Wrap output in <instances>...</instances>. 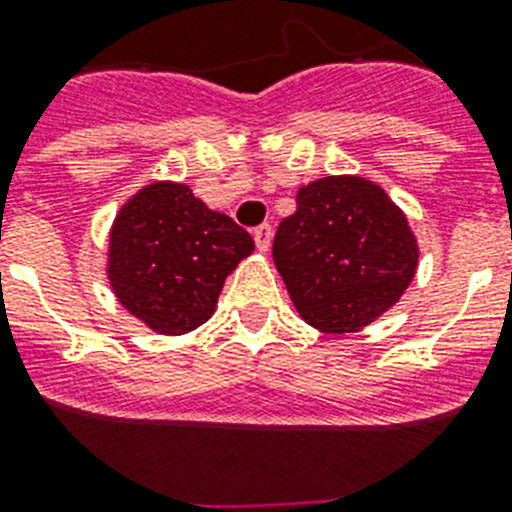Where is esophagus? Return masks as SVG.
<instances>
[{
    "label": "esophagus",
    "instance_id": "1",
    "mask_svg": "<svg viewBox=\"0 0 512 512\" xmlns=\"http://www.w3.org/2000/svg\"><path fill=\"white\" fill-rule=\"evenodd\" d=\"M271 235H274L271 225H259V228L253 230V241H256V248H259V251H269Z\"/></svg>",
    "mask_w": 512,
    "mask_h": 512
}]
</instances>
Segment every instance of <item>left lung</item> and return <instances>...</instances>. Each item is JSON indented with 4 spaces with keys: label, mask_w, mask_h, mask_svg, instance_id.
Segmentation results:
<instances>
[{
    "label": "left lung",
    "mask_w": 512,
    "mask_h": 512,
    "mask_svg": "<svg viewBox=\"0 0 512 512\" xmlns=\"http://www.w3.org/2000/svg\"><path fill=\"white\" fill-rule=\"evenodd\" d=\"M271 253L302 320L336 336L390 310L418 269L405 212L361 176H325L302 187Z\"/></svg>",
    "instance_id": "8db88e82"
}]
</instances>
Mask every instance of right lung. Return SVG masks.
Wrapping results in <instances>:
<instances>
[{
    "label": "right lung",
    "mask_w": 512,
    "mask_h": 512,
    "mask_svg": "<svg viewBox=\"0 0 512 512\" xmlns=\"http://www.w3.org/2000/svg\"><path fill=\"white\" fill-rule=\"evenodd\" d=\"M251 251L253 238L233 217L184 184L153 182L117 212L107 277L130 315L161 336H182L210 320L225 277Z\"/></svg>",
    "instance_id": "right-lung-1"
}]
</instances>
